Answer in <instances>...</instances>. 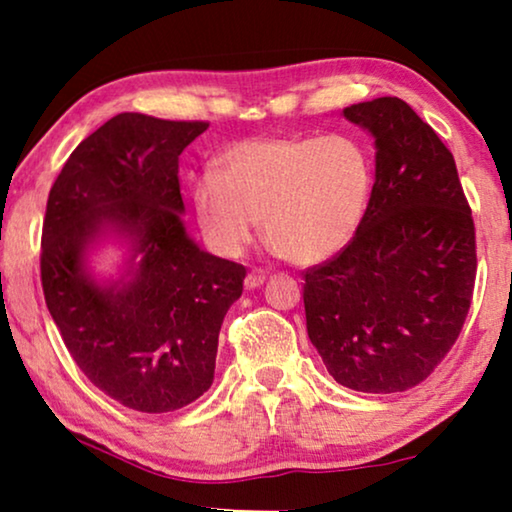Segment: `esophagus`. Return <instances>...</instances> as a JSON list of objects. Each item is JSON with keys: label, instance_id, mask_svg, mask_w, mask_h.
Wrapping results in <instances>:
<instances>
[{"label": "esophagus", "instance_id": "34e87169", "mask_svg": "<svg viewBox=\"0 0 512 512\" xmlns=\"http://www.w3.org/2000/svg\"><path fill=\"white\" fill-rule=\"evenodd\" d=\"M263 282H265V272H263V270H254V272H249L247 279H244V286H247L249 291H254V289H258V286H261Z\"/></svg>", "mask_w": 512, "mask_h": 512}]
</instances>
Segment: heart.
Returning <instances> with one entry per match:
<instances>
[{"instance_id": "b5f03b06", "label": "heart", "mask_w": 512, "mask_h": 512, "mask_svg": "<svg viewBox=\"0 0 512 512\" xmlns=\"http://www.w3.org/2000/svg\"><path fill=\"white\" fill-rule=\"evenodd\" d=\"M373 193V158L352 135L247 139L216 172L193 181V209L207 247L240 258L258 230L293 263L312 265L347 247Z\"/></svg>"}]
</instances>
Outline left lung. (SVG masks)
I'll return each instance as SVG.
<instances>
[{
    "label": "left lung",
    "instance_id": "1",
    "mask_svg": "<svg viewBox=\"0 0 512 512\" xmlns=\"http://www.w3.org/2000/svg\"><path fill=\"white\" fill-rule=\"evenodd\" d=\"M375 139L361 228L305 270L307 335L342 387L394 394L445 359L471 307L475 226L447 146L410 104L377 97L342 109Z\"/></svg>",
    "mask_w": 512,
    "mask_h": 512
}]
</instances>
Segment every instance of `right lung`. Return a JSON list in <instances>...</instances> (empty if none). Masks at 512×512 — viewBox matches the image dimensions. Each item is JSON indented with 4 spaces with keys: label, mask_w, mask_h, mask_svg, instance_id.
I'll return each mask as SVG.
<instances>
[{
    "label": "right lung",
    "mask_w": 512,
    "mask_h": 512,
    "mask_svg": "<svg viewBox=\"0 0 512 512\" xmlns=\"http://www.w3.org/2000/svg\"><path fill=\"white\" fill-rule=\"evenodd\" d=\"M207 128L118 114L76 146L48 193V312L83 375L130 410L172 412L212 387L223 317L242 296L244 265L202 251L181 221L179 156ZM102 236L131 247L111 283L85 263Z\"/></svg>",
    "instance_id": "1"
}]
</instances>
